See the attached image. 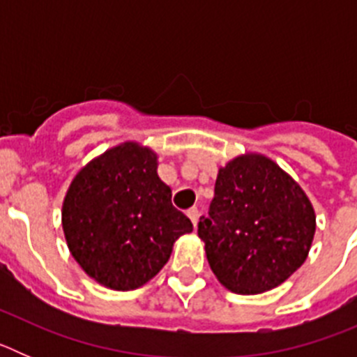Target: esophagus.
Wrapping results in <instances>:
<instances>
[{
    "label": "esophagus",
    "mask_w": 357,
    "mask_h": 357,
    "mask_svg": "<svg viewBox=\"0 0 357 357\" xmlns=\"http://www.w3.org/2000/svg\"><path fill=\"white\" fill-rule=\"evenodd\" d=\"M188 216H189V220H191V222H193L195 229H197V225H198V218H200V213H198L197 207H191V209H188Z\"/></svg>",
    "instance_id": "34e87169"
}]
</instances>
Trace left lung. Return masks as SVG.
I'll list each match as a JSON object with an SVG mask.
<instances>
[{
	"instance_id": "obj_1",
	"label": "left lung",
	"mask_w": 357,
	"mask_h": 357,
	"mask_svg": "<svg viewBox=\"0 0 357 357\" xmlns=\"http://www.w3.org/2000/svg\"><path fill=\"white\" fill-rule=\"evenodd\" d=\"M317 216L304 189L261 153L218 169L209 218L198 223L209 266L238 295L282 284L307 259Z\"/></svg>"
}]
</instances>
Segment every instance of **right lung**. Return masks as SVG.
I'll return each instance as SVG.
<instances>
[{
    "mask_svg": "<svg viewBox=\"0 0 357 357\" xmlns=\"http://www.w3.org/2000/svg\"><path fill=\"white\" fill-rule=\"evenodd\" d=\"M157 153L137 141L109 148L75 175L62 204L66 243L91 279L116 291L144 286L193 230L157 175Z\"/></svg>",
    "mask_w": 357,
    "mask_h": 357,
    "instance_id": "add662e5",
    "label": "right lung"
}]
</instances>
